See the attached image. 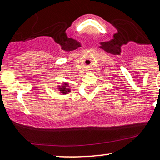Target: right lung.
I'll use <instances>...</instances> for the list:
<instances>
[{
  "label": "right lung",
  "instance_id": "add662e5",
  "mask_svg": "<svg viewBox=\"0 0 160 160\" xmlns=\"http://www.w3.org/2000/svg\"><path fill=\"white\" fill-rule=\"evenodd\" d=\"M68 86V83H65V82H64V85H62V87H59L60 91H61L62 93H63V94H66V93L69 92H70V89H68V88H66V86Z\"/></svg>",
  "mask_w": 160,
  "mask_h": 160
}]
</instances>
